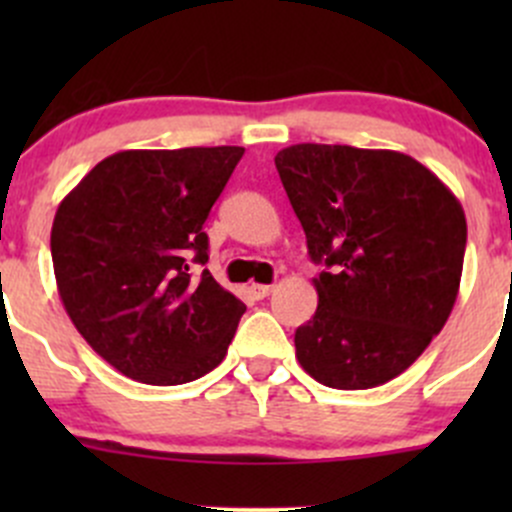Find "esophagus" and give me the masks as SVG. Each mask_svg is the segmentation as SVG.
Here are the masks:
<instances>
[{
	"instance_id": "esophagus-1",
	"label": "esophagus",
	"mask_w": 512,
	"mask_h": 512,
	"mask_svg": "<svg viewBox=\"0 0 512 512\" xmlns=\"http://www.w3.org/2000/svg\"><path fill=\"white\" fill-rule=\"evenodd\" d=\"M272 289H275L272 285H250V294L255 299H265V297H270Z\"/></svg>"
}]
</instances>
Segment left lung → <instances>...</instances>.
Returning a JSON list of instances; mask_svg holds the SVG:
<instances>
[{
    "label": "left lung",
    "instance_id": "1",
    "mask_svg": "<svg viewBox=\"0 0 512 512\" xmlns=\"http://www.w3.org/2000/svg\"><path fill=\"white\" fill-rule=\"evenodd\" d=\"M314 262L319 304L294 332L302 369L332 389H374L446 324L466 255L456 195L399 151L297 143L275 156Z\"/></svg>",
    "mask_w": 512,
    "mask_h": 512
}]
</instances>
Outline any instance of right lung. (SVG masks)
<instances>
[{
	"label": "right lung",
	"instance_id": "add662e5",
	"mask_svg": "<svg viewBox=\"0 0 512 512\" xmlns=\"http://www.w3.org/2000/svg\"><path fill=\"white\" fill-rule=\"evenodd\" d=\"M245 148L121 151L56 210V287L81 337L151 386L200 379L225 359L245 304L213 280L203 232Z\"/></svg>",
	"mask_w": 512,
	"mask_h": 512
}]
</instances>
